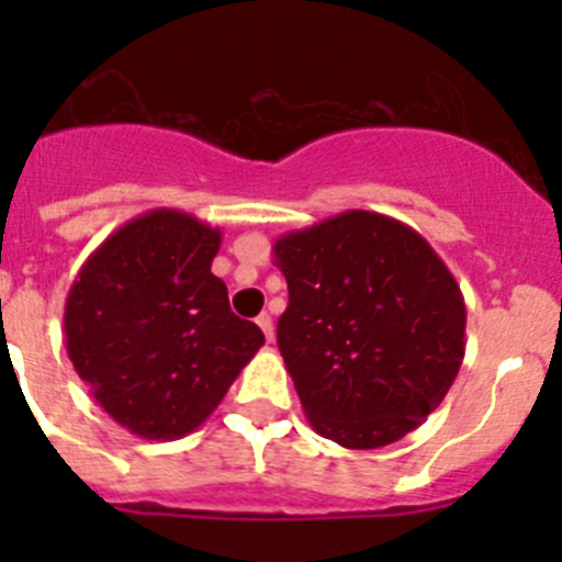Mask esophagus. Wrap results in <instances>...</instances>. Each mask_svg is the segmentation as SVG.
Segmentation results:
<instances>
[{
	"mask_svg": "<svg viewBox=\"0 0 562 562\" xmlns=\"http://www.w3.org/2000/svg\"><path fill=\"white\" fill-rule=\"evenodd\" d=\"M256 324L261 326V331H265V337L272 342V337H276V326H272V317L265 312V315H258V317H256Z\"/></svg>",
	"mask_w": 562,
	"mask_h": 562,
	"instance_id": "34e87169",
	"label": "esophagus"
}]
</instances>
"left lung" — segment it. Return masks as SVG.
I'll list each match as a JSON object with an SVG mask.
<instances>
[{
    "label": "left lung",
    "mask_w": 562,
    "mask_h": 562,
    "mask_svg": "<svg viewBox=\"0 0 562 562\" xmlns=\"http://www.w3.org/2000/svg\"><path fill=\"white\" fill-rule=\"evenodd\" d=\"M290 304L278 349L312 428L340 448L402 439L448 396L464 360V295L405 222L346 211L272 245Z\"/></svg>",
    "instance_id": "8db88e82"
}]
</instances>
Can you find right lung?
Returning <instances> with one entry per match:
<instances>
[{
  "mask_svg": "<svg viewBox=\"0 0 562 562\" xmlns=\"http://www.w3.org/2000/svg\"><path fill=\"white\" fill-rule=\"evenodd\" d=\"M220 245V227L157 207L117 227L69 286V360L98 405L140 439L200 428L265 346L211 272Z\"/></svg>",
  "mask_w": 562,
  "mask_h": 562,
  "instance_id": "obj_1",
  "label": "right lung"
}]
</instances>
